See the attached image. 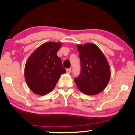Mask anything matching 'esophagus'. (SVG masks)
Wrapping results in <instances>:
<instances>
[{
  "label": "esophagus",
  "instance_id": "34e87169",
  "mask_svg": "<svg viewBox=\"0 0 135 135\" xmlns=\"http://www.w3.org/2000/svg\"><path fill=\"white\" fill-rule=\"evenodd\" d=\"M71 68H69V69H66V73H67L68 74L71 73Z\"/></svg>",
  "mask_w": 135,
  "mask_h": 135
}]
</instances>
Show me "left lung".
I'll return each mask as SVG.
<instances>
[{
  "mask_svg": "<svg viewBox=\"0 0 135 135\" xmlns=\"http://www.w3.org/2000/svg\"><path fill=\"white\" fill-rule=\"evenodd\" d=\"M81 72L74 79L77 88L88 95H95L103 91L110 77V68L102 51L91 43L77 45Z\"/></svg>",
  "mask_w": 135,
  "mask_h": 135,
  "instance_id": "1",
  "label": "left lung"
}]
</instances>
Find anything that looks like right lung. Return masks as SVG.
I'll return each instance as SVG.
<instances>
[{
	"mask_svg": "<svg viewBox=\"0 0 135 135\" xmlns=\"http://www.w3.org/2000/svg\"><path fill=\"white\" fill-rule=\"evenodd\" d=\"M61 47L60 42L42 44L30 55L26 62L25 77L29 88L38 95L52 91L61 75L66 73L57 52Z\"/></svg>",
	"mask_w": 135,
	"mask_h": 135,
	"instance_id": "right-lung-1",
	"label": "right lung"
}]
</instances>
